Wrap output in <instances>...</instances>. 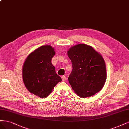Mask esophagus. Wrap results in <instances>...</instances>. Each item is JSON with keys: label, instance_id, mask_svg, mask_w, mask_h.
Returning <instances> with one entry per match:
<instances>
[{"label": "esophagus", "instance_id": "34e87169", "mask_svg": "<svg viewBox=\"0 0 129 129\" xmlns=\"http://www.w3.org/2000/svg\"><path fill=\"white\" fill-rule=\"evenodd\" d=\"M61 79H62V80H63V81H65L66 79V78L65 76H63L61 77Z\"/></svg>", "mask_w": 129, "mask_h": 129}]
</instances>
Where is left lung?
<instances>
[{"mask_svg":"<svg viewBox=\"0 0 129 129\" xmlns=\"http://www.w3.org/2000/svg\"><path fill=\"white\" fill-rule=\"evenodd\" d=\"M68 55L72 71L70 84L79 96H92L100 91L107 78L106 67L102 56L88 45L79 44L71 47Z\"/></svg>","mask_w":129,"mask_h":129,"instance_id":"8db88e82","label":"left lung"}]
</instances>
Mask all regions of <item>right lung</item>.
<instances>
[{"mask_svg":"<svg viewBox=\"0 0 129 129\" xmlns=\"http://www.w3.org/2000/svg\"><path fill=\"white\" fill-rule=\"evenodd\" d=\"M55 55L51 45H42L31 52L23 64L24 84L29 92L40 98L48 96L62 80L51 63Z\"/></svg>","mask_w":129,"mask_h":129,"instance_id":"right-lung-1","label":"right lung"}]
</instances>
